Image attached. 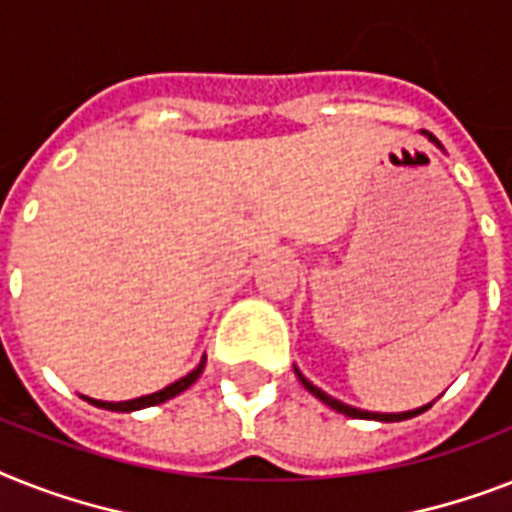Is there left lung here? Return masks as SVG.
Instances as JSON below:
<instances>
[{
    "mask_svg": "<svg viewBox=\"0 0 512 512\" xmlns=\"http://www.w3.org/2000/svg\"><path fill=\"white\" fill-rule=\"evenodd\" d=\"M423 134L429 136V139L434 141L436 147H442V144H439V141H436L434 136L429 134V131H423ZM297 376H299V381H302V386H305L307 392L315 394V397H318V400H321V402H326L328 407H334L336 413L350 415V418H368V421H405V418H413V415L423 413V410H426V407H429V405H426V407H418V410H407V413H368V410H357V407L344 405V402L334 400V397H328L326 392H321V389H318V386L310 384V381H307V378L302 376V373H299V371H297Z\"/></svg>",
    "mask_w": 512,
    "mask_h": 512,
    "instance_id": "8db88e82",
    "label": "left lung"
}]
</instances>
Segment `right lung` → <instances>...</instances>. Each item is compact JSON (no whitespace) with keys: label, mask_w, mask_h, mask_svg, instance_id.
I'll list each match as a JSON object with an SVG mask.
<instances>
[{"label":"right lung","mask_w":512,"mask_h":512,"mask_svg":"<svg viewBox=\"0 0 512 512\" xmlns=\"http://www.w3.org/2000/svg\"><path fill=\"white\" fill-rule=\"evenodd\" d=\"M202 368H205V363H199L194 371L189 373V376H184L181 381H176V384L165 386V389H160V392L155 394H147V397H139V400H128V402H102V400H86L91 402V405L97 407H105V410H118V413H131V410H141V407H152V405H160V402L170 400V397H176V394H181L184 389H189L194 381L199 378V373H202Z\"/></svg>","instance_id":"1"}]
</instances>
